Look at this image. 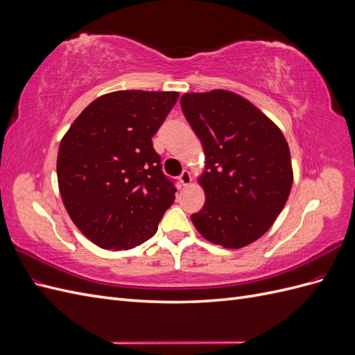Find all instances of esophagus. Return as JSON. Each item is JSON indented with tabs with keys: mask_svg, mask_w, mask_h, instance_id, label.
Instances as JSON below:
<instances>
[{
	"mask_svg": "<svg viewBox=\"0 0 355 355\" xmlns=\"http://www.w3.org/2000/svg\"><path fill=\"white\" fill-rule=\"evenodd\" d=\"M191 180H192V178H191V173L188 170H184L182 171V175L179 176V182H180V185L182 187H188L189 184H191Z\"/></svg>",
	"mask_w": 355,
	"mask_h": 355,
	"instance_id": "1",
	"label": "esophagus"
}]
</instances>
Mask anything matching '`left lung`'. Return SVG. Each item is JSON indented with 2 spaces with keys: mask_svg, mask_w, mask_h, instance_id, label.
I'll list each match as a JSON object with an SVG mask.
<instances>
[{
  "mask_svg": "<svg viewBox=\"0 0 355 355\" xmlns=\"http://www.w3.org/2000/svg\"><path fill=\"white\" fill-rule=\"evenodd\" d=\"M180 106L206 157L198 178L206 202L192 223L225 249L252 244L272 227L293 185L284 135L257 106L230 90L185 93Z\"/></svg>",
  "mask_w": 355,
  "mask_h": 355,
  "instance_id": "8db88e82",
  "label": "left lung"
}]
</instances>
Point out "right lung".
I'll list each match as a JSON object with an SVG mask.
<instances>
[{
    "label": "right lung",
    "mask_w": 355,
    "mask_h": 355,
    "mask_svg": "<svg viewBox=\"0 0 355 355\" xmlns=\"http://www.w3.org/2000/svg\"><path fill=\"white\" fill-rule=\"evenodd\" d=\"M178 92L118 90L94 99L62 137L58 184L72 222L96 245L130 250L149 240L176 188L153 136Z\"/></svg>",
    "instance_id": "add662e5"
}]
</instances>
